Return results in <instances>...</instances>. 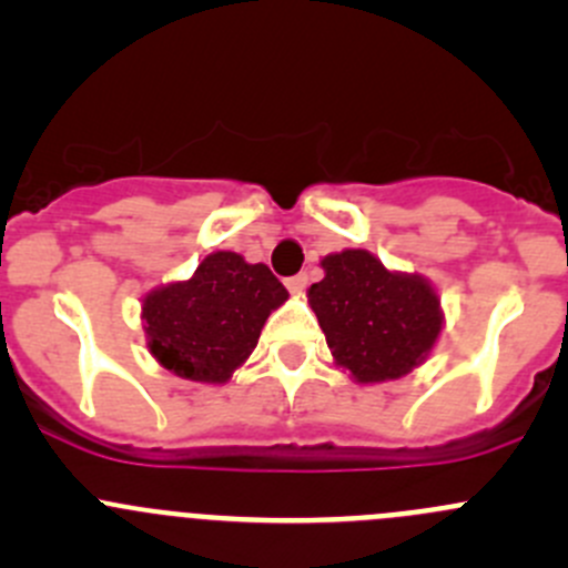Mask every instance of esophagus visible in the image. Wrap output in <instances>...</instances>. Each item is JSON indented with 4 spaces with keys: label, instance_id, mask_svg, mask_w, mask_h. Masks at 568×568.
I'll list each match as a JSON object with an SVG mask.
<instances>
[{
    "label": "esophagus",
    "instance_id": "obj_1",
    "mask_svg": "<svg viewBox=\"0 0 568 568\" xmlns=\"http://www.w3.org/2000/svg\"><path fill=\"white\" fill-rule=\"evenodd\" d=\"M285 285H288L291 294H302V291H305V285H307V274H296V277H288V280H285Z\"/></svg>",
    "mask_w": 568,
    "mask_h": 568
}]
</instances>
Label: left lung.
Segmentation results:
<instances>
[{"label": "left lung", "mask_w": 568, "mask_h": 568, "mask_svg": "<svg viewBox=\"0 0 568 568\" xmlns=\"http://www.w3.org/2000/svg\"><path fill=\"white\" fill-rule=\"evenodd\" d=\"M321 268L307 302L337 368L357 385H382L426 363L445 313L423 274L393 272L368 250L332 252Z\"/></svg>", "instance_id": "obj_1"}]
</instances>
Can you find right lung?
Returning a JSON list of instances; mask_svg holds the SVG:
<instances>
[{"label": "right lung", "mask_w": 568, "mask_h": 568, "mask_svg": "<svg viewBox=\"0 0 568 568\" xmlns=\"http://www.w3.org/2000/svg\"><path fill=\"white\" fill-rule=\"evenodd\" d=\"M285 300L288 291L266 263H247L231 250L211 252L189 280L142 296L148 352L181 379L225 385Z\"/></svg>", "instance_id": "right-lung-1"}]
</instances>
